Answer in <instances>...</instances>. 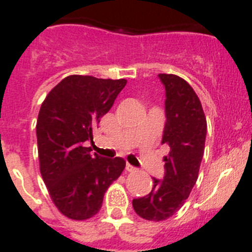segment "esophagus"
<instances>
[{
  "label": "esophagus",
  "instance_id": "obj_1",
  "mask_svg": "<svg viewBox=\"0 0 252 252\" xmlns=\"http://www.w3.org/2000/svg\"><path fill=\"white\" fill-rule=\"evenodd\" d=\"M126 170L130 171V173H133V171H136L137 169L135 166H132L131 164H126Z\"/></svg>",
  "mask_w": 252,
  "mask_h": 252
}]
</instances>
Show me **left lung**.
<instances>
[{"label": "left lung", "mask_w": 252, "mask_h": 252, "mask_svg": "<svg viewBox=\"0 0 252 252\" xmlns=\"http://www.w3.org/2000/svg\"><path fill=\"white\" fill-rule=\"evenodd\" d=\"M165 88V126L161 144L169 148L164 158V177L153 178L148 195L135 198V212L148 221H164L182 208L198 179L206 142L207 121L198 95L184 79L159 74Z\"/></svg>", "instance_id": "left-lung-1"}]
</instances>
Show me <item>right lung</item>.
I'll use <instances>...</instances> for the list:
<instances>
[{
    "instance_id": "right-lung-1",
    "label": "right lung",
    "mask_w": 252,
    "mask_h": 252,
    "mask_svg": "<svg viewBox=\"0 0 252 252\" xmlns=\"http://www.w3.org/2000/svg\"><path fill=\"white\" fill-rule=\"evenodd\" d=\"M126 79L69 75L40 107L36 122L40 173L60 212L82 221L98 213L103 195L121 175L122 158L91 154L93 128L112 107Z\"/></svg>"
}]
</instances>
